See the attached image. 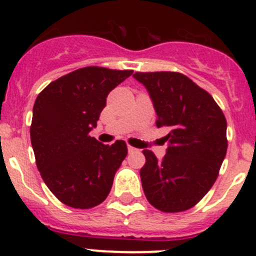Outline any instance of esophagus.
I'll return each mask as SVG.
<instances>
[{
	"label": "esophagus",
	"mask_w": 256,
	"mask_h": 256,
	"mask_svg": "<svg viewBox=\"0 0 256 256\" xmlns=\"http://www.w3.org/2000/svg\"><path fill=\"white\" fill-rule=\"evenodd\" d=\"M128 152H135V151H138V148H134V146L128 145Z\"/></svg>",
	"instance_id": "1"
}]
</instances>
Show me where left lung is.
Wrapping results in <instances>:
<instances>
[{"label":"left lung","instance_id":"obj_1","mask_svg":"<svg viewBox=\"0 0 256 256\" xmlns=\"http://www.w3.org/2000/svg\"><path fill=\"white\" fill-rule=\"evenodd\" d=\"M148 88L158 128L168 141L161 161L144 150L140 176L148 202L164 212L191 209L212 188L226 155V118L212 96L180 72H136Z\"/></svg>","mask_w":256,"mask_h":256}]
</instances>
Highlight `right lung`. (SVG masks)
Returning a JSON list of instances; mask_svg holds the SVG:
<instances>
[{
  "label": "right lung",
  "mask_w": 256,
  "mask_h": 256,
  "mask_svg": "<svg viewBox=\"0 0 256 256\" xmlns=\"http://www.w3.org/2000/svg\"><path fill=\"white\" fill-rule=\"evenodd\" d=\"M132 72L78 68L52 81L34 101L30 135L37 168L50 191L68 206L91 209L110 192L128 146L122 140L104 145L90 131L110 91Z\"/></svg>",
  "instance_id": "right-lung-1"
}]
</instances>
